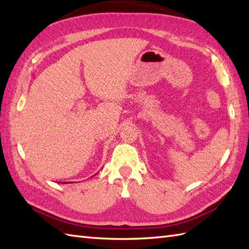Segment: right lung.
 Here are the masks:
<instances>
[{
    "mask_svg": "<svg viewBox=\"0 0 249 249\" xmlns=\"http://www.w3.org/2000/svg\"><path fill=\"white\" fill-rule=\"evenodd\" d=\"M63 184H64V183H63ZM65 184H66V183H65Z\"/></svg>",
    "mask_w": 249,
    "mask_h": 249,
    "instance_id": "add662e5",
    "label": "right lung"
}]
</instances>
